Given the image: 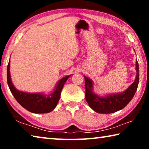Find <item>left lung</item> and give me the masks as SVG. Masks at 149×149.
I'll list each match as a JSON object with an SVG mask.
<instances>
[{"label": "left lung", "instance_id": "obj_1", "mask_svg": "<svg viewBox=\"0 0 149 149\" xmlns=\"http://www.w3.org/2000/svg\"><path fill=\"white\" fill-rule=\"evenodd\" d=\"M135 70L137 75L134 82L125 91L118 94L107 95L105 97H101L95 94L93 92L92 80L84 76L85 99L89 107L96 112L100 114H111L124 108L132 100L137 89L139 80V69L137 60Z\"/></svg>", "mask_w": 149, "mask_h": 149}]
</instances>
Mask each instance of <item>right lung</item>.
Returning a JSON list of instances; mask_svg holds the SVG:
<instances>
[{
	"instance_id": "right-lung-1",
	"label": "right lung",
	"mask_w": 149,
	"mask_h": 149,
	"mask_svg": "<svg viewBox=\"0 0 149 149\" xmlns=\"http://www.w3.org/2000/svg\"><path fill=\"white\" fill-rule=\"evenodd\" d=\"M70 75H68L60 79L55 87L54 91L49 95H44L42 93H29L19 91L16 89L11 80L10 61L7 67V82L12 94L22 107L35 114L49 113L54 109L60 98L62 88Z\"/></svg>"
}]
</instances>
